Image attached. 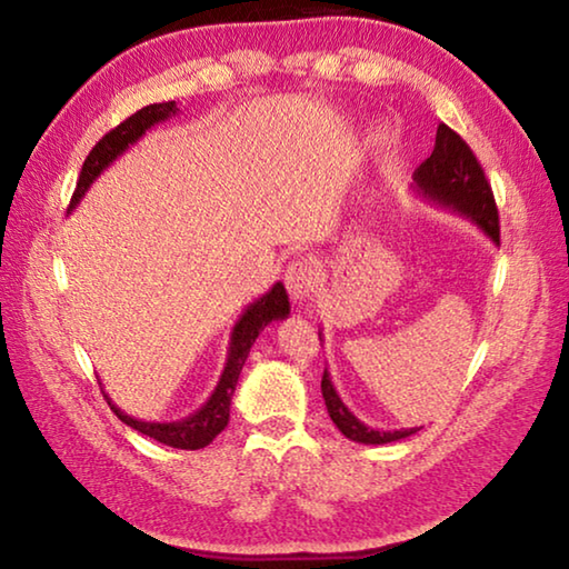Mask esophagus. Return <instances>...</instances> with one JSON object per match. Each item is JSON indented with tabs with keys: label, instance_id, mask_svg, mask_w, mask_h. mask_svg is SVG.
Listing matches in <instances>:
<instances>
[{
	"label": "esophagus",
	"instance_id": "34e87169",
	"mask_svg": "<svg viewBox=\"0 0 569 569\" xmlns=\"http://www.w3.org/2000/svg\"><path fill=\"white\" fill-rule=\"evenodd\" d=\"M316 283H319V273H316V266L308 258H296L293 263H288L286 288L296 301H306L313 293Z\"/></svg>",
	"mask_w": 569,
	"mask_h": 569
}]
</instances>
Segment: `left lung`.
<instances>
[{
    "instance_id": "left-lung-1",
    "label": "left lung",
    "mask_w": 569,
    "mask_h": 569,
    "mask_svg": "<svg viewBox=\"0 0 569 569\" xmlns=\"http://www.w3.org/2000/svg\"><path fill=\"white\" fill-rule=\"evenodd\" d=\"M413 192L419 198L429 200V203L441 206L467 218L475 223L481 233H485L495 246H499V216L497 203L492 196V188L485 178L479 160L475 152L459 134L447 128L445 122L437 128V142L435 152L413 170ZM321 339V333H319ZM321 393L329 409L331 421L339 427L341 435L359 445H389V441L407 439L417 435L419 429H393V431H379L366 427L361 419L353 417V411L341 401L339 391H336L331 373L323 371L321 379Z\"/></svg>"
}]
</instances>
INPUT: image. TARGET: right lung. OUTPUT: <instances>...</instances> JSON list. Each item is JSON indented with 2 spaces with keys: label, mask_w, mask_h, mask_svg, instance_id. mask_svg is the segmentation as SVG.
<instances>
[{
  "label": "right lung",
  "mask_w": 569,
  "mask_h": 569,
  "mask_svg": "<svg viewBox=\"0 0 569 569\" xmlns=\"http://www.w3.org/2000/svg\"><path fill=\"white\" fill-rule=\"evenodd\" d=\"M178 114V104L176 102H156L148 104V108L138 110L134 114H130L128 120L120 122L118 128L110 130L104 138L90 150L88 160H84L80 180H77L74 196L70 210L80 203L84 198V192L90 190V186L94 180L102 176V170H108L114 160H118L124 150L132 148L142 134H146L150 128L156 124L166 122L170 118ZM291 313V303H288V293L283 283H273V288L268 293H263L261 298H256L233 326V333H230V343H228V359L223 366V373H220L218 387L210 393L208 401L200 407L198 411H192L190 417L180 419V421H142L134 419L130 413H124L120 407H114L108 399L110 409L118 413V419L122 423H128L134 431L146 435L150 439L160 441V445L176 447V449H203L213 441L220 431L228 427L230 419V399L236 393V383L240 371H243V363L248 359L250 346L256 343L258 333H261L271 321H283Z\"/></svg>",
  "instance_id": "1"
}]
</instances>
